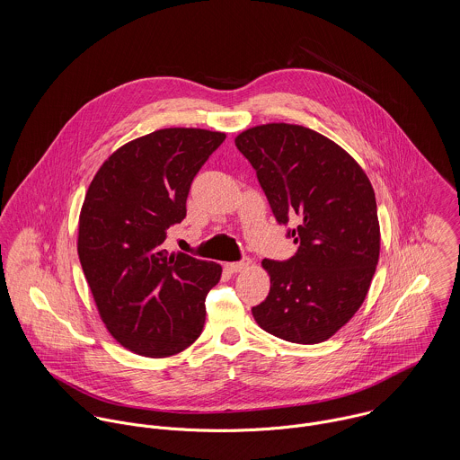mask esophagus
<instances>
[{
  "label": "esophagus",
  "instance_id": "1",
  "mask_svg": "<svg viewBox=\"0 0 460 460\" xmlns=\"http://www.w3.org/2000/svg\"><path fill=\"white\" fill-rule=\"evenodd\" d=\"M250 265H252V261H250V259H243L241 262L226 263L225 267H226V270H230V272H241V270L248 269Z\"/></svg>",
  "mask_w": 460,
  "mask_h": 460
}]
</instances>
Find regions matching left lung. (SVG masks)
Returning a JSON list of instances; mask_svg holds the SVG:
<instances>
[{
	"instance_id": "obj_1",
	"label": "left lung",
	"mask_w": 460,
	"mask_h": 460,
	"mask_svg": "<svg viewBox=\"0 0 460 460\" xmlns=\"http://www.w3.org/2000/svg\"><path fill=\"white\" fill-rule=\"evenodd\" d=\"M257 170L278 223L297 252L287 262L263 261L270 278L257 324L292 343H321L363 305L381 252L374 188L363 168L326 136L296 124H263L235 137Z\"/></svg>"
}]
</instances>
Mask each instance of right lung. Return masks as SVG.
<instances>
[{"label": "right lung", "mask_w": 460, "mask_h": 460, "mask_svg": "<svg viewBox=\"0 0 460 460\" xmlns=\"http://www.w3.org/2000/svg\"><path fill=\"white\" fill-rule=\"evenodd\" d=\"M225 132L170 128L115 150L79 214L77 255L99 315L134 354L168 358L195 343L221 265L168 253L166 230L186 217L191 182Z\"/></svg>", "instance_id": "obj_1"}]
</instances>
